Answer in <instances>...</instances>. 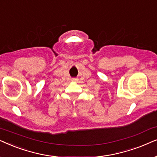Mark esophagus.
<instances>
[{
  "label": "esophagus",
  "mask_w": 157,
  "mask_h": 157,
  "mask_svg": "<svg viewBox=\"0 0 157 157\" xmlns=\"http://www.w3.org/2000/svg\"><path fill=\"white\" fill-rule=\"evenodd\" d=\"M77 78H72V82H75V81H77Z\"/></svg>",
  "instance_id": "esophagus-1"
}]
</instances>
